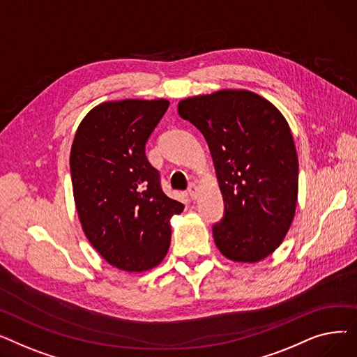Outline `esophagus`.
Returning <instances> with one entry per match:
<instances>
[{
  "instance_id": "obj_1",
  "label": "esophagus",
  "mask_w": 357,
  "mask_h": 357,
  "mask_svg": "<svg viewBox=\"0 0 357 357\" xmlns=\"http://www.w3.org/2000/svg\"><path fill=\"white\" fill-rule=\"evenodd\" d=\"M188 194H190V197H191L192 199H195V198L198 197V194H199V188L197 186V183H191V185H190Z\"/></svg>"
}]
</instances>
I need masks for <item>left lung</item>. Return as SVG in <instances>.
I'll use <instances>...</instances> for the list:
<instances>
[{"instance_id":"1","label":"left lung","mask_w":357,"mask_h":357,"mask_svg":"<svg viewBox=\"0 0 357 357\" xmlns=\"http://www.w3.org/2000/svg\"><path fill=\"white\" fill-rule=\"evenodd\" d=\"M210 147L224 217L213 226L218 250L256 264L284 241L298 199V156L280 111L246 89H221L178 104Z\"/></svg>"}]
</instances>
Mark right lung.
Returning a JSON list of instances; mask_svg holds the SVG:
<instances>
[{
    "label": "right lung",
    "mask_w": 357,
    "mask_h": 357,
    "mask_svg": "<svg viewBox=\"0 0 357 357\" xmlns=\"http://www.w3.org/2000/svg\"><path fill=\"white\" fill-rule=\"evenodd\" d=\"M167 100H123L93 107L70 149L75 205L82 230L111 266L143 272L159 265L171 245V218L183 204L160 188L144 146Z\"/></svg>",
    "instance_id": "right-lung-1"
}]
</instances>
